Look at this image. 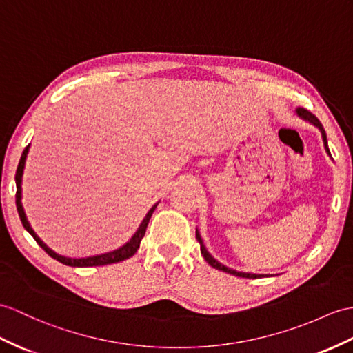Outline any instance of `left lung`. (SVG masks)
I'll return each instance as SVG.
<instances>
[{
  "label": "left lung",
  "instance_id": "left-lung-1",
  "mask_svg": "<svg viewBox=\"0 0 353 353\" xmlns=\"http://www.w3.org/2000/svg\"><path fill=\"white\" fill-rule=\"evenodd\" d=\"M296 114L301 117V118H304V119H307V121H310L312 124H314L317 128H319L321 130V133H322V137H323V145H325V150H326V152L330 154V148H328V142H326V133H325V130H323V127H322V124H321V121L319 119H317L310 110H307V109H304V108H298L296 109ZM196 239L197 241H199V244H201V252H202V256L205 257V261L208 262L211 266H214V268H217V270H220V271H223V272H228V274H232V276H236V277H244V279H259V277H262V276H257V274H245V272H238V271H234V270H230V268H228V266H225V265H221V263H219L216 259H214V257L206 252V248H205V245H203V243H202V238H201V235H199V232H196Z\"/></svg>",
  "mask_w": 353,
  "mask_h": 353
}]
</instances>
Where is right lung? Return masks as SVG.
<instances>
[{
	"label": "right lung",
	"mask_w": 353,
	"mask_h": 353,
	"mask_svg": "<svg viewBox=\"0 0 353 353\" xmlns=\"http://www.w3.org/2000/svg\"><path fill=\"white\" fill-rule=\"evenodd\" d=\"M28 148L23 150L22 156H21V160H19V165H18V169H16V208H18V212H19V217H21V221L23 228L27 229L31 236L36 239L37 244L45 250L50 257H54V259H57L58 262H61L64 265H68V266H101V265H109V263H117V262H121V261H125L128 259V257H132L136 252L137 248H139V244H141V239L143 238L145 235V230H147V226H148V221L152 216L154 210H156L157 205H154L152 208L148 211L147 217L143 219V221L141 223L139 229L136 230V234L132 236L130 241H128L125 245H123L121 248H118V250L115 252H110V253H106V254H100V256H92V257H85V259H70V257H64V256H59L55 252L50 250V248L41 241V239L36 235V232L32 230V228L30 226V223L27 220V217H25V212H23V208H22V203H21V179H22V172H23V165H25V159H27V152H28Z\"/></svg>",
	"instance_id": "obj_1"
}]
</instances>
